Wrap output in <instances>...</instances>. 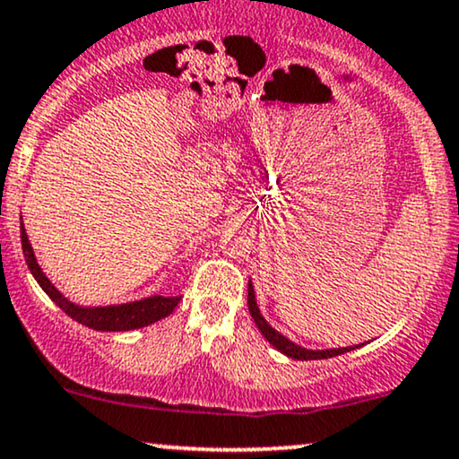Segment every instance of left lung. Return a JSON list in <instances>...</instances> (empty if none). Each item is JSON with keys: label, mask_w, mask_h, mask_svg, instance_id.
Returning a JSON list of instances; mask_svg holds the SVG:
<instances>
[{"label": "left lung", "mask_w": 459, "mask_h": 459, "mask_svg": "<svg viewBox=\"0 0 459 459\" xmlns=\"http://www.w3.org/2000/svg\"><path fill=\"white\" fill-rule=\"evenodd\" d=\"M247 307H249V313H252L254 322H256V326L260 333L269 343L275 347V350H280L281 353H286L288 358H294V359H322V358H333V356H341V353L345 351H351L356 350V347H339V350H324V351H313V350H305V347H300L297 343H292V341L286 339V336L277 333L275 328H271L269 324L263 316H260V309L256 305V297H254V288L252 283H247Z\"/></svg>", "instance_id": "obj_1"}]
</instances>
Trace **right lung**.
Here are the masks:
<instances>
[{
    "label": "right lung",
    "mask_w": 459,
    "mask_h": 459,
    "mask_svg": "<svg viewBox=\"0 0 459 459\" xmlns=\"http://www.w3.org/2000/svg\"><path fill=\"white\" fill-rule=\"evenodd\" d=\"M21 243H22V254H25L29 271L33 273L39 286L48 297L55 300L56 305L61 307L63 311L67 313L69 317L75 322H80L82 326H89L92 330H106V333H120V330H135L150 326V324L162 320L169 313L176 309L179 299L178 297H150L143 300H135V303L126 305H109V307H92V309H86V307H78L63 297V294L52 286L48 277L44 275L42 269H39L36 256H33L31 243L27 239L25 226H21Z\"/></svg>",
    "instance_id": "1"
}]
</instances>
